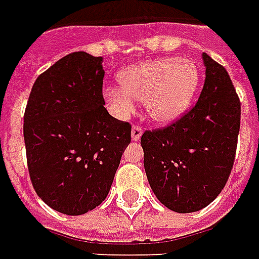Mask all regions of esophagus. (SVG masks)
Wrapping results in <instances>:
<instances>
[{"mask_svg": "<svg viewBox=\"0 0 259 259\" xmlns=\"http://www.w3.org/2000/svg\"><path fill=\"white\" fill-rule=\"evenodd\" d=\"M142 134H143V130H142L139 125H134V127H132V131H131L132 141H139L142 137Z\"/></svg>", "mask_w": 259, "mask_h": 259, "instance_id": "obj_1", "label": "esophagus"}]
</instances>
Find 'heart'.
Returning a JSON list of instances; mask_svg holds the SVG:
<instances>
[{
  "mask_svg": "<svg viewBox=\"0 0 259 259\" xmlns=\"http://www.w3.org/2000/svg\"><path fill=\"white\" fill-rule=\"evenodd\" d=\"M121 87H106L104 97L118 118L130 117L137 101L151 120L169 124L182 117L195 95L199 71L188 58L165 57L132 65L118 77Z\"/></svg>",
  "mask_w": 259,
  "mask_h": 259,
  "instance_id": "1",
  "label": "heart"
}]
</instances>
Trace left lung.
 <instances>
[{
    "label": "left lung",
    "instance_id": "1",
    "mask_svg": "<svg viewBox=\"0 0 259 259\" xmlns=\"http://www.w3.org/2000/svg\"><path fill=\"white\" fill-rule=\"evenodd\" d=\"M205 84L195 106L168 127L141 138L145 170L158 201L178 213L206 207L232 170L240 101L228 72L206 53Z\"/></svg>",
    "mask_w": 259,
    "mask_h": 259
}]
</instances>
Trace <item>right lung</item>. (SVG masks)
Instances as JSON below:
<instances>
[{
  "instance_id": "obj_1",
  "label": "right lung",
  "mask_w": 259,
  "mask_h": 259,
  "mask_svg": "<svg viewBox=\"0 0 259 259\" xmlns=\"http://www.w3.org/2000/svg\"><path fill=\"white\" fill-rule=\"evenodd\" d=\"M102 57L75 52L35 80L24 113L27 165L35 192L54 210L80 215L108 196L130 122L112 117L102 95Z\"/></svg>"
}]
</instances>
